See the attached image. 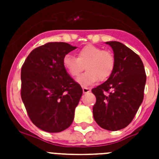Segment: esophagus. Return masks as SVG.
<instances>
[{"mask_svg":"<svg viewBox=\"0 0 159 159\" xmlns=\"http://www.w3.org/2000/svg\"><path fill=\"white\" fill-rule=\"evenodd\" d=\"M82 92H83V93H88V92H91V89L88 88V87H82Z\"/></svg>","mask_w":159,"mask_h":159,"instance_id":"34e87169","label":"esophagus"}]
</instances>
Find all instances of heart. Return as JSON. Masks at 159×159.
Listing matches in <instances>:
<instances>
[{
    "label": "heart",
    "instance_id": "1",
    "mask_svg": "<svg viewBox=\"0 0 159 159\" xmlns=\"http://www.w3.org/2000/svg\"><path fill=\"white\" fill-rule=\"evenodd\" d=\"M62 63L72 77L79 76L86 68L87 72L81 75L77 82L83 87H88L98 81H105L113 72L115 57L110 51L88 44L77 52V57L67 54Z\"/></svg>",
    "mask_w": 159,
    "mask_h": 159
}]
</instances>
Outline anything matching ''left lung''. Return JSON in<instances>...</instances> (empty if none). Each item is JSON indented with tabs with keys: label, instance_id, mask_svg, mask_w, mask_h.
<instances>
[{
	"label": "left lung",
	"instance_id": "8db88e82",
	"mask_svg": "<svg viewBox=\"0 0 159 159\" xmlns=\"http://www.w3.org/2000/svg\"><path fill=\"white\" fill-rule=\"evenodd\" d=\"M106 44L113 49L116 63L107 81L92 90L97 98L93 116L102 128L116 131L135 116L143 102L146 74L141 58L130 48L117 41Z\"/></svg>",
	"mask_w": 159,
	"mask_h": 159
}]
</instances>
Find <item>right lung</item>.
I'll list each match as a JSON object with an SVG mask.
<instances>
[{"instance_id": "add662e5", "label": "right lung", "mask_w": 159, "mask_h": 159, "mask_svg": "<svg viewBox=\"0 0 159 159\" xmlns=\"http://www.w3.org/2000/svg\"><path fill=\"white\" fill-rule=\"evenodd\" d=\"M77 47L50 42L34 48L21 67V99L34 125L58 133L68 128L82 89L65 69L63 57Z\"/></svg>"}]
</instances>
